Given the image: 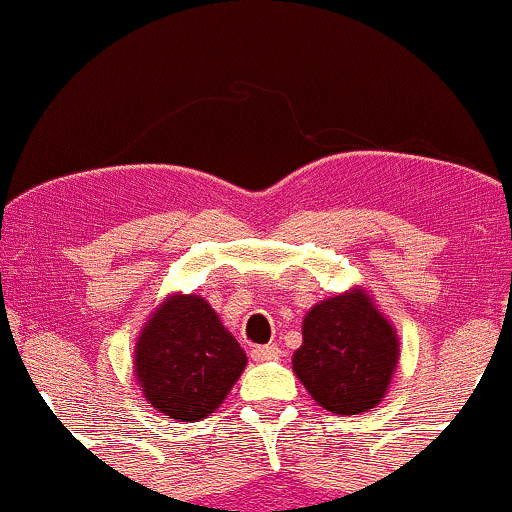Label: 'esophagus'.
I'll return each instance as SVG.
<instances>
[{
  "label": "esophagus",
  "mask_w": 512,
  "mask_h": 512,
  "mask_svg": "<svg viewBox=\"0 0 512 512\" xmlns=\"http://www.w3.org/2000/svg\"><path fill=\"white\" fill-rule=\"evenodd\" d=\"M279 354L281 351L276 344H262L252 349V358H255V361H269V358H276Z\"/></svg>",
  "instance_id": "obj_1"
}]
</instances>
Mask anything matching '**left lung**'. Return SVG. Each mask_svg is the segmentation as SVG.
I'll list each match as a JSON object with an SVG mask.
<instances>
[{"label":"left lung","mask_w":512,"mask_h":512,"mask_svg":"<svg viewBox=\"0 0 512 512\" xmlns=\"http://www.w3.org/2000/svg\"><path fill=\"white\" fill-rule=\"evenodd\" d=\"M399 358L397 334L363 291L315 305L303 320L293 370L305 390L332 414L378 407Z\"/></svg>","instance_id":"1"}]
</instances>
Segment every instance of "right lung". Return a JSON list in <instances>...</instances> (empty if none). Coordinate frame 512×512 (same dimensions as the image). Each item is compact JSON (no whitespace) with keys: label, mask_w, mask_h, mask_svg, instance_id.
Wrapping results in <instances>:
<instances>
[{"label":"right lung","mask_w":512,"mask_h":512,"mask_svg":"<svg viewBox=\"0 0 512 512\" xmlns=\"http://www.w3.org/2000/svg\"><path fill=\"white\" fill-rule=\"evenodd\" d=\"M248 356L199 296L168 298L139 334L134 373L154 409L199 421L219 409Z\"/></svg>","instance_id":"1"}]
</instances>
